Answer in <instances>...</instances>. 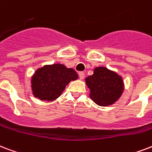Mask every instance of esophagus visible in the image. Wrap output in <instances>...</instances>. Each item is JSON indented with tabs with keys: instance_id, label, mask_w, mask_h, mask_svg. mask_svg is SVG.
<instances>
[{
	"instance_id": "esophagus-1",
	"label": "esophagus",
	"mask_w": 152,
	"mask_h": 152,
	"mask_svg": "<svg viewBox=\"0 0 152 152\" xmlns=\"http://www.w3.org/2000/svg\"><path fill=\"white\" fill-rule=\"evenodd\" d=\"M84 76H85V74L83 72H79V77L80 80H84Z\"/></svg>"
}]
</instances>
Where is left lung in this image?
<instances>
[{"label":"left lung","mask_w":152,"mask_h":152,"mask_svg":"<svg viewBox=\"0 0 152 152\" xmlns=\"http://www.w3.org/2000/svg\"><path fill=\"white\" fill-rule=\"evenodd\" d=\"M85 83L90 90V98L102 107L114 104L124 91L122 76L106 67L95 68L93 75L86 77Z\"/></svg>","instance_id":"1"}]
</instances>
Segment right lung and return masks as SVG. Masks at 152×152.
<instances>
[{"instance_id":"right-lung-1","label":"right lung","mask_w":152,"mask_h":152,"mask_svg":"<svg viewBox=\"0 0 152 152\" xmlns=\"http://www.w3.org/2000/svg\"><path fill=\"white\" fill-rule=\"evenodd\" d=\"M78 79L73 68L61 64H46L37 68L31 77V88L34 97L42 101H53L61 96L66 86Z\"/></svg>"}]
</instances>
